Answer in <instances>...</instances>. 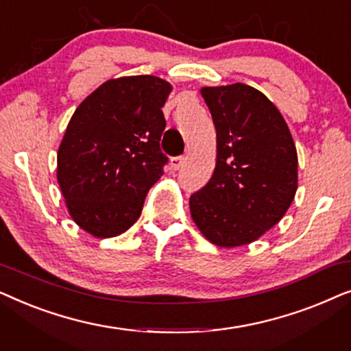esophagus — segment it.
Instances as JSON below:
<instances>
[{
	"label": "esophagus",
	"mask_w": 351,
	"mask_h": 351,
	"mask_svg": "<svg viewBox=\"0 0 351 351\" xmlns=\"http://www.w3.org/2000/svg\"><path fill=\"white\" fill-rule=\"evenodd\" d=\"M185 162V158L184 156H174L171 158V169L172 171H179L182 166H184Z\"/></svg>",
	"instance_id": "34e87169"
}]
</instances>
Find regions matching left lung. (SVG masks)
<instances>
[{"label": "left lung", "instance_id": "1", "mask_svg": "<svg viewBox=\"0 0 351 351\" xmlns=\"http://www.w3.org/2000/svg\"><path fill=\"white\" fill-rule=\"evenodd\" d=\"M217 132V161L190 213L206 239L237 247L280 222L297 191V152L275 105L252 86L203 88Z\"/></svg>", "mask_w": 351, "mask_h": 351}]
</instances>
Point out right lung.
Returning a JSON list of instances; mask_svg holds the SVG:
<instances>
[{"label":"right lung","mask_w":351,"mask_h":351,"mask_svg":"<svg viewBox=\"0 0 351 351\" xmlns=\"http://www.w3.org/2000/svg\"><path fill=\"white\" fill-rule=\"evenodd\" d=\"M171 89L158 76H123L75 110L57 153V182L71 219L93 237H117L141 217L167 162L161 108Z\"/></svg>","instance_id":"obj_1"}]
</instances>
